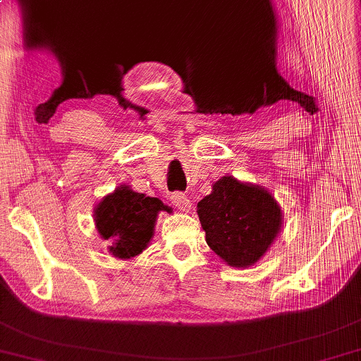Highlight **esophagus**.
Listing matches in <instances>:
<instances>
[{"mask_svg":"<svg viewBox=\"0 0 361 361\" xmlns=\"http://www.w3.org/2000/svg\"><path fill=\"white\" fill-rule=\"evenodd\" d=\"M171 204L175 205L178 210H181V212H190V209H192L190 198L186 197L185 193H180V192L171 195Z\"/></svg>","mask_w":361,"mask_h":361,"instance_id":"obj_1","label":"esophagus"}]
</instances>
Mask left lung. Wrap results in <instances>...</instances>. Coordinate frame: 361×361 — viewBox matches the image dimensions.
<instances>
[{
	"label": "left lung",
	"instance_id": "8db88e82",
	"mask_svg": "<svg viewBox=\"0 0 361 361\" xmlns=\"http://www.w3.org/2000/svg\"><path fill=\"white\" fill-rule=\"evenodd\" d=\"M197 214L209 247L233 268L258 263L283 224L281 207L267 188L229 175L215 181Z\"/></svg>",
	"mask_w": 361,
	"mask_h": 361
}]
</instances>
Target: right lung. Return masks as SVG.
Returning <instances> with one entry per match:
<instances>
[{"label": "right lung", "mask_w": 361, "mask_h": 361, "mask_svg": "<svg viewBox=\"0 0 361 361\" xmlns=\"http://www.w3.org/2000/svg\"><path fill=\"white\" fill-rule=\"evenodd\" d=\"M159 212H173L159 198L137 193L120 185L94 207V226L109 251L118 259H130L142 252L154 235Z\"/></svg>", "instance_id": "1"}]
</instances>
